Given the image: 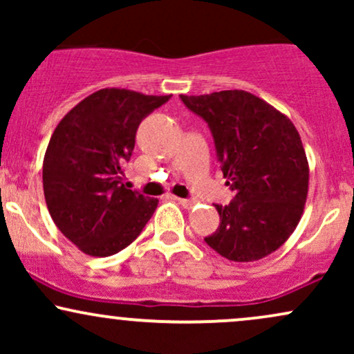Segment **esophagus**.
<instances>
[{"label": "esophagus", "instance_id": "esophagus-1", "mask_svg": "<svg viewBox=\"0 0 354 354\" xmlns=\"http://www.w3.org/2000/svg\"><path fill=\"white\" fill-rule=\"evenodd\" d=\"M176 200L183 206V208H186V209H191L194 206V201L193 200H185V198H176Z\"/></svg>", "mask_w": 354, "mask_h": 354}]
</instances>
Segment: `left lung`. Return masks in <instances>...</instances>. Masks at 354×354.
Returning <instances> with one entry per match:
<instances>
[{
  "label": "left lung",
  "mask_w": 354,
  "mask_h": 354,
  "mask_svg": "<svg viewBox=\"0 0 354 354\" xmlns=\"http://www.w3.org/2000/svg\"><path fill=\"white\" fill-rule=\"evenodd\" d=\"M209 124L226 185L236 191L216 205V233L205 241L231 261H258L293 234L303 216L310 165L293 121L265 100L243 91L181 95Z\"/></svg>",
  "instance_id": "1"
}]
</instances>
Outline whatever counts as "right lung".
Returning a JSON list of instances; mask_svg holds the SVG:
<instances>
[{
  "label": "right lung",
  "mask_w": 354,
  "mask_h": 354,
  "mask_svg": "<svg viewBox=\"0 0 354 354\" xmlns=\"http://www.w3.org/2000/svg\"><path fill=\"white\" fill-rule=\"evenodd\" d=\"M169 98L103 88L53 131L43 160L44 200L58 230L84 254L124 250L153 216L158 200L126 188L123 168L141 120Z\"/></svg>",
  "instance_id": "obj_1"
}]
</instances>
